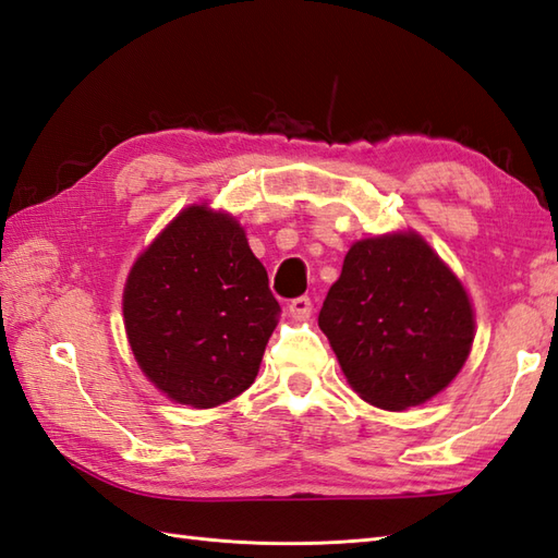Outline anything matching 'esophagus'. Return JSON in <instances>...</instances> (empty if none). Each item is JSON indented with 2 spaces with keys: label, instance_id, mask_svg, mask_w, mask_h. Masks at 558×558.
Segmentation results:
<instances>
[{
  "label": "esophagus",
  "instance_id": "esophagus-1",
  "mask_svg": "<svg viewBox=\"0 0 558 558\" xmlns=\"http://www.w3.org/2000/svg\"><path fill=\"white\" fill-rule=\"evenodd\" d=\"M288 310H290V314H292L294 318H300V322H304V318L312 316L314 304H312L310 298H294V300L288 304Z\"/></svg>",
  "mask_w": 558,
  "mask_h": 558
}]
</instances>
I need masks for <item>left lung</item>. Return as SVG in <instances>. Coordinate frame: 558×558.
Wrapping results in <instances>:
<instances>
[{
  "instance_id": "8db88e82",
  "label": "left lung",
  "mask_w": 558,
  "mask_h": 558,
  "mask_svg": "<svg viewBox=\"0 0 558 558\" xmlns=\"http://www.w3.org/2000/svg\"><path fill=\"white\" fill-rule=\"evenodd\" d=\"M318 326L352 388L384 410L422 405L444 390L475 338L460 280L417 234L352 244Z\"/></svg>"
}]
</instances>
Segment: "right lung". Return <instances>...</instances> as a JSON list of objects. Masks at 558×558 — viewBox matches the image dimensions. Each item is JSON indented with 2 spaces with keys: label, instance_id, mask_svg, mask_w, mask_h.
I'll list each match as a JSON object with an SVG mask.
<instances>
[{
  "label": "right lung",
  "instance_id": "right-lung-1",
  "mask_svg": "<svg viewBox=\"0 0 558 558\" xmlns=\"http://www.w3.org/2000/svg\"><path fill=\"white\" fill-rule=\"evenodd\" d=\"M278 300L244 230L206 206L182 210L124 288V326L141 369L182 405L216 408L254 384Z\"/></svg>",
  "mask_w": 558,
  "mask_h": 558
}]
</instances>
